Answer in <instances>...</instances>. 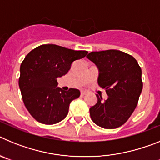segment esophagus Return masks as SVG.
<instances>
[{
  "mask_svg": "<svg viewBox=\"0 0 160 160\" xmlns=\"http://www.w3.org/2000/svg\"><path fill=\"white\" fill-rule=\"evenodd\" d=\"M81 94L82 96H84V95H86V94H87V92H86V91H84V90H82V91H81Z\"/></svg>",
  "mask_w": 160,
  "mask_h": 160,
  "instance_id": "esophagus-1",
  "label": "esophagus"
}]
</instances>
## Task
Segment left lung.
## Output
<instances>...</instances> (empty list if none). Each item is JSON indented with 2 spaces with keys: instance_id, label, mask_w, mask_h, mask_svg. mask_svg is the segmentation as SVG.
I'll list each match as a JSON object with an SVG mask.
<instances>
[{
  "instance_id": "obj_1",
  "label": "left lung",
  "mask_w": 160,
  "mask_h": 160,
  "mask_svg": "<svg viewBox=\"0 0 160 160\" xmlns=\"http://www.w3.org/2000/svg\"><path fill=\"white\" fill-rule=\"evenodd\" d=\"M87 58L98 68V82L108 95L102 101L97 94V103L90 109V118L102 128H119L138 104L142 89L141 67L131 55L115 49L90 52Z\"/></svg>"
}]
</instances>
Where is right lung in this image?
<instances>
[{
  "mask_svg": "<svg viewBox=\"0 0 160 160\" xmlns=\"http://www.w3.org/2000/svg\"><path fill=\"white\" fill-rule=\"evenodd\" d=\"M53 44H45L31 50L20 68L19 87L25 107L38 122L58 123L69 112V106L80 96V90L58 87V78L66 75L73 61L87 54Z\"/></svg>",
  "mask_w": 160,
  "mask_h": 160,
  "instance_id": "1",
  "label": "right lung"
}]
</instances>
